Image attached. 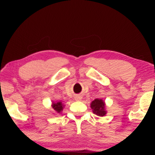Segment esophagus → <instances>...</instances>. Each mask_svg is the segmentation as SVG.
Listing matches in <instances>:
<instances>
[{
	"label": "esophagus",
	"instance_id": "34e87169",
	"mask_svg": "<svg viewBox=\"0 0 155 155\" xmlns=\"http://www.w3.org/2000/svg\"><path fill=\"white\" fill-rule=\"evenodd\" d=\"M81 98L79 96H77L75 97V100H76V101H81Z\"/></svg>",
	"mask_w": 155,
	"mask_h": 155
}]
</instances>
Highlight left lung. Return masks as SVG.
Segmentation results:
<instances>
[{
    "instance_id": "obj_1",
    "label": "left lung",
    "mask_w": 155,
    "mask_h": 155,
    "mask_svg": "<svg viewBox=\"0 0 155 155\" xmlns=\"http://www.w3.org/2000/svg\"><path fill=\"white\" fill-rule=\"evenodd\" d=\"M90 107L93 110L94 114L98 115V116H104L107 114V111L105 110V103L102 99H95L91 102Z\"/></svg>"
}]
</instances>
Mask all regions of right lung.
Returning <instances> with one entry per match:
<instances>
[{
    "label": "right lung",
    "instance_id": "right-lung-1",
    "mask_svg": "<svg viewBox=\"0 0 155 155\" xmlns=\"http://www.w3.org/2000/svg\"><path fill=\"white\" fill-rule=\"evenodd\" d=\"M64 104H62L61 102H57V103H52V107L53 109L58 114H60L64 109Z\"/></svg>",
    "mask_w": 155,
    "mask_h": 155
}]
</instances>
